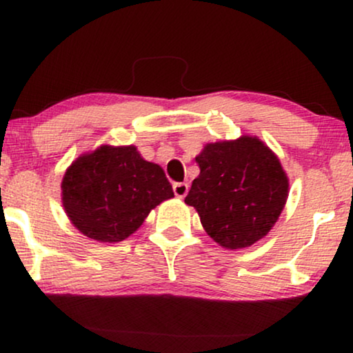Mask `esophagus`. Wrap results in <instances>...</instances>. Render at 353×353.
Returning <instances> with one entry per match:
<instances>
[{
  "label": "esophagus",
  "instance_id": "34e87169",
  "mask_svg": "<svg viewBox=\"0 0 353 353\" xmlns=\"http://www.w3.org/2000/svg\"><path fill=\"white\" fill-rule=\"evenodd\" d=\"M188 190H190V185L188 183H175L173 185V192H175L176 197H185L188 194Z\"/></svg>",
  "mask_w": 353,
  "mask_h": 353
}]
</instances>
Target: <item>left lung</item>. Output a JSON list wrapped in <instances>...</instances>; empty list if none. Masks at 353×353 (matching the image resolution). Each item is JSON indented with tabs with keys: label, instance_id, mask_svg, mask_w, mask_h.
Segmentation results:
<instances>
[{
	"label": "left lung",
	"instance_id": "1",
	"mask_svg": "<svg viewBox=\"0 0 353 353\" xmlns=\"http://www.w3.org/2000/svg\"><path fill=\"white\" fill-rule=\"evenodd\" d=\"M199 176L185 202L194 207L205 233L236 250L270 233L286 205L289 178L276 154L259 137L207 143L196 156Z\"/></svg>",
	"mask_w": 353,
	"mask_h": 353
}]
</instances>
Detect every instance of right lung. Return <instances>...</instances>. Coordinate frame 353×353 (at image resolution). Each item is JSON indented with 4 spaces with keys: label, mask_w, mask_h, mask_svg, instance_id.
Segmentation results:
<instances>
[{
    "label": "right lung",
    "mask_w": 353,
    "mask_h": 353,
    "mask_svg": "<svg viewBox=\"0 0 353 353\" xmlns=\"http://www.w3.org/2000/svg\"><path fill=\"white\" fill-rule=\"evenodd\" d=\"M161 165L144 161L137 146L101 144L67 167L61 199L70 223L99 243L132 236L154 207L172 199Z\"/></svg>",
    "instance_id": "add662e5"
}]
</instances>
